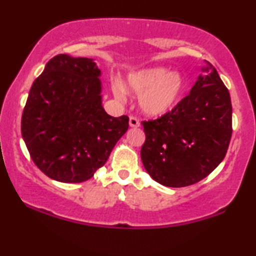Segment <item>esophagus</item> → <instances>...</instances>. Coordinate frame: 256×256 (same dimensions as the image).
I'll use <instances>...</instances> for the list:
<instances>
[{"instance_id": "esophagus-1", "label": "esophagus", "mask_w": 256, "mask_h": 256, "mask_svg": "<svg viewBox=\"0 0 256 256\" xmlns=\"http://www.w3.org/2000/svg\"><path fill=\"white\" fill-rule=\"evenodd\" d=\"M128 122H130L131 128H140V120H138L136 116H130V120H128Z\"/></svg>"}]
</instances>
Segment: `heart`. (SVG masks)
<instances>
[{
    "instance_id": "1",
    "label": "heart",
    "mask_w": 256,
    "mask_h": 256,
    "mask_svg": "<svg viewBox=\"0 0 256 256\" xmlns=\"http://www.w3.org/2000/svg\"><path fill=\"white\" fill-rule=\"evenodd\" d=\"M128 89L140 95V110L146 116H160L168 113L180 101L185 91V80L178 72H170L165 67L140 70L128 76ZM114 94L124 100L126 91L122 85L113 86Z\"/></svg>"
}]
</instances>
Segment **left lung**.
I'll return each instance as SVG.
<instances>
[{
  "mask_svg": "<svg viewBox=\"0 0 256 256\" xmlns=\"http://www.w3.org/2000/svg\"><path fill=\"white\" fill-rule=\"evenodd\" d=\"M190 90L168 113L142 122L146 142L140 158L149 176L171 188L192 185L224 160L232 134L228 88L210 62Z\"/></svg>",
  "mask_w": 256,
  "mask_h": 256,
  "instance_id": "8db88e82",
  "label": "left lung"
}]
</instances>
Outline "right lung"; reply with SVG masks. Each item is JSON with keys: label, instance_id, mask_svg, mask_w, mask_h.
<instances>
[{"label": "right lung", "instance_id": "add662e5", "mask_svg": "<svg viewBox=\"0 0 256 256\" xmlns=\"http://www.w3.org/2000/svg\"><path fill=\"white\" fill-rule=\"evenodd\" d=\"M100 76L92 58L58 54L32 84L22 134L34 162L54 180L90 179L128 131V116L102 107Z\"/></svg>", "mask_w": 256, "mask_h": 256}]
</instances>
